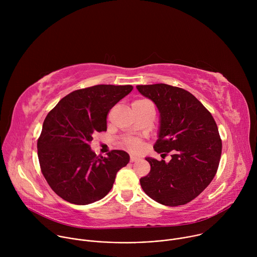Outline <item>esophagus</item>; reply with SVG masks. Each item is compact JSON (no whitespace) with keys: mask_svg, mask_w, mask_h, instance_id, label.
<instances>
[{"mask_svg":"<svg viewBox=\"0 0 257 257\" xmlns=\"http://www.w3.org/2000/svg\"><path fill=\"white\" fill-rule=\"evenodd\" d=\"M137 161H139V158L134 157V156H131V157H130V162H131V163H134V162H137Z\"/></svg>","mask_w":257,"mask_h":257,"instance_id":"34e87169","label":"esophagus"}]
</instances>
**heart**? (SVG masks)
<instances>
[{"instance_id":"heart-1","label":"heart","mask_w":257,"mask_h":257,"mask_svg":"<svg viewBox=\"0 0 257 257\" xmlns=\"http://www.w3.org/2000/svg\"><path fill=\"white\" fill-rule=\"evenodd\" d=\"M138 101H141V100H138ZM126 145L127 148L133 152H139L141 151L142 149V143L139 139H136V138H132V139H128L127 142H126Z\"/></svg>"}]
</instances>
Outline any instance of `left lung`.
<instances>
[{
  "label": "left lung",
  "mask_w": 257,
  "mask_h": 257,
  "mask_svg": "<svg viewBox=\"0 0 257 257\" xmlns=\"http://www.w3.org/2000/svg\"><path fill=\"white\" fill-rule=\"evenodd\" d=\"M136 88L153 100L160 112L155 151L172 153L169 163L145 158L151 172L140 179V185L161 204H186L209 185L217 171L222 140L215 121L204 105L185 89L165 83L137 85Z\"/></svg>",
  "instance_id": "obj_1"
}]
</instances>
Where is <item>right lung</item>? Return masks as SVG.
<instances>
[{"instance_id": "obj_1", "label": "right lung", "mask_w": 257, "mask_h": 257, "mask_svg": "<svg viewBox=\"0 0 257 257\" xmlns=\"http://www.w3.org/2000/svg\"><path fill=\"white\" fill-rule=\"evenodd\" d=\"M132 85L100 84L63 97L46 117L38 140V156L50 187L64 200L85 205L103 198L112 189L118 171L129 155L112 151L96 157L92 136L106 131V116Z\"/></svg>"}]
</instances>
